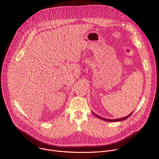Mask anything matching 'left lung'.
Wrapping results in <instances>:
<instances>
[{"instance_id": "obj_1", "label": "left lung", "mask_w": 159, "mask_h": 159, "mask_svg": "<svg viewBox=\"0 0 159 159\" xmlns=\"http://www.w3.org/2000/svg\"><path fill=\"white\" fill-rule=\"evenodd\" d=\"M93 114H94V115L96 116H97L98 118H100V119H101V120H104V121H110V122L112 121V122H115V121H123V120H125L127 119L128 117H129V116L131 115V114H132V113H133V112L131 113V114H129V115H128V116H126V117H124V118H120V119H116V120H108V119H106V118H102V117H101V116H98V115H96L95 113H94L93 112Z\"/></svg>"}]
</instances>
